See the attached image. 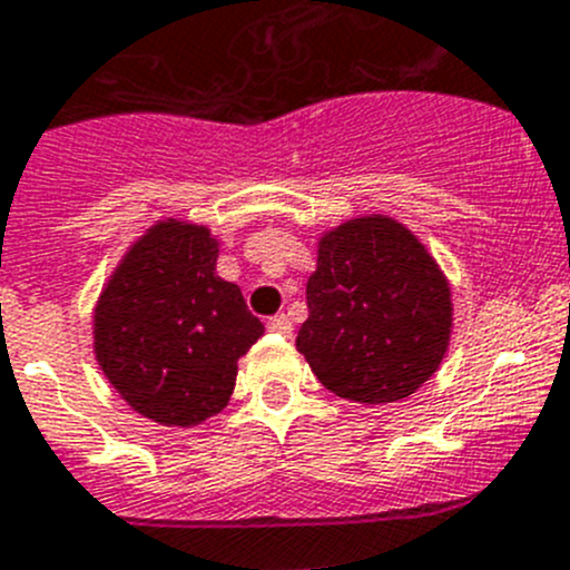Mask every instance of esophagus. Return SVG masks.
<instances>
[{
    "label": "esophagus",
    "instance_id": "obj_1",
    "mask_svg": "<svg viewBox=\"0 0 570 570\" xmlns=\"http://www.w3.org/2000/svg\"><path fill=\"white\" fill-rule=\"evenodd\" d=\"M267 328L273 331V334H281V336H289L292 334V320L286 317V314H275V317H269Z\"/></svg>",
    "mask_w": 570,
    "mask_h": 570
}]
</instances>
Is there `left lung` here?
I'll return each instance as SVG.
<instances>
[{
  "mask_svg": "<svg viewBox=\"0 0 570 570\" xmlns=\"http://www.w3.org/2000/svg\"><path fill=\"white\" fill-rule=\"evenodd\" d=\"M297 351L320 384L356 403L409 397L438 373L454 328L434 256L386 214L345 219L317 242Z\"/></svg>",
  "mask_w": 570,
  "mask_h": 570,
  "instance_id": "8db88e82",
  "label": "left lung"
}]
</instances>
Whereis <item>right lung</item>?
I'll return each mask as SVG.
<instances>
[{
  "instance_id": "right-lung-1",
  "label": "right lung",
  "mask_w": 570,
  "mask_h": 570,
  "mask_svg": "<svg viewBox=\"0 0 570 570\" xmlns=\"http://www.w3.org/2000/svg\"><path fill=\"white\" fill-rule=\"evenodd\" d=\"M219 239L167 217L138 236L94 306V356L121 401L161 425L223 412L239 358L264 334L242 289L217 275Z\"/></svg>"
}]
</instances>
